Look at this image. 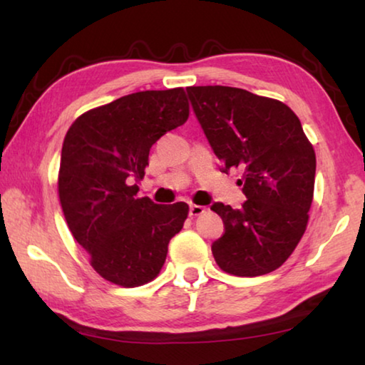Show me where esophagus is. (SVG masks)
I'll return each mask as SVG.
<instances>
[{
  "mask_svg": "<svg viewBox=\"0 0 365 365\" xmlns=\"http://www.w3.org/2000/svg\"><path fill=\"white\" fill-rule=\"evenodd\" d=\"M205 211H206V209L202 207V206H197V205H191V206H190V215H191V217H196V215H201Z\"/></svg>",
  "mask_w": 365,
  "mask_h": 365,
  "instance_id": "34e87169",
  "label": "esophagus"
}]
</instances>
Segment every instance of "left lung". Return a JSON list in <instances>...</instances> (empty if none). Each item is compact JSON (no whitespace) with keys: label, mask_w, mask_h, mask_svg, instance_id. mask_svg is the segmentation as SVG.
Returning a JSON list of instances; mask_svg holds the SVG:
<instances>
[{"label":"left lung","mask_w":365,"mask_h":365,"mask_svg":"<svg viewBox=\"0 0 365 365\" xmlns=\"http://www.w3.org/2000/svg\"><path fill=\"white\" fill-rule=\"evenodd\" d=\"M188 98L224 168L243 172L240 209L214 202L225 232L212 243L219 267L237 277L279 269L306 232L316 153L282 101L233 86H188Z\"/></svg>","instance_id":"left-lung-1"}]
</instances>
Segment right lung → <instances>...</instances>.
I'll return each mask as SVG.
<instances>
[{"label":"right lung","mask_w":365,"mask_h":365,"mask_svg":"<svg viewBox=\"0 0 365 365\" xmlns=\"http://www.w3.org/2000/svg\"><path fill=\"white\" fill-rule=\"evenodd\" d=\"M183 88L122 96L77 117L66 133L58 191L64 217L90 264L123 288L145 285L163 269L187 202L138 197L151 146L188 119Z\"/></svg>","instance_id":"right-lung-1"}]
</instances>
